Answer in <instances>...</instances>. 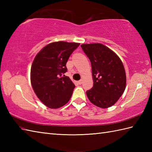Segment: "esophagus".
I'll list each match as a JSON object with an SVG mask.
<instances>
[{
  "label": "esophagus",
  "instance_id": "1",
  "mask_svg": "<svg viewBox=\"0 0 152 152\" xmlns=\"http://www.w3.org/2000/svg\"><path fill=\"white\" fill-rule=\"evenodd\" d=\"M78 83L79 85H81L82 83V80H79V81H78Z\"/></svg>",
  "mask_w": 152,
  "mask_h": 152
}]
</instances>
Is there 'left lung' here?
<instances>
[{
    "label": "left lung",
    "mask_w": 152,
    "mask_h": 152,
    "mask_svg": "<svg viewBox=\"0 0 152 152\" xmlns=\"http://www.w3.org/2000/svg\"><path fill=\"white\" fill-rule=\"evenodd\" d=\"M83 51L91 64L93 87L86 95L101 108L114 105L126 88V74L121 60L109 48L100 43L83 44Z\"/></svg>",
    "instance_id": "8db88e82"
}]
</instances>
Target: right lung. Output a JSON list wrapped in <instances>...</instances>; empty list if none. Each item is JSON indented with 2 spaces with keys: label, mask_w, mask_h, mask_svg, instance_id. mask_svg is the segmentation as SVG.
<instances>
[{
  "label": "right lung",
  "mask_w": 152,
  "mask_h": 152,
  "mask_svg": "<svg viewBox=\"0 0 152 152\" xmlns=\"http://www.w3.org/2000/svg\"><path fill=\"white\" fill-rule=\"evenodd\" d=\"M79 45L55 42L44 47L34 57L31 69V85L38 98L48 108H61L71 98L75 86L64 74L68 59Z\"/></svg>",
  "instance_id": "1"
}]
</instances>
